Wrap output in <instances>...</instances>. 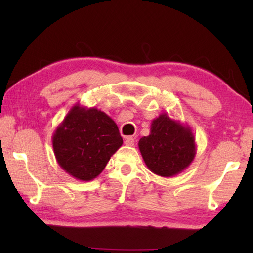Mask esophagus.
I'll return each mask as SVG.
<instances>
[{
    "mask_svg": "<svg viewBox=\"0 0 253 253\" xmlns=\"http://www.w3.org/2000/svg\"><path fill=\"white\" fill-rule=\"evenodd\" d=\"M135 144V138L131 136H128L125 138V145L126 146H134Z\"/></svg>",
    "mask_w": 253,
    "mask_h": 253,
    "instance_id": "obj_1",
    "label": "esophagus"
}]
</instances>
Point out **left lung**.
Returning <instances> with one entry per match:
<instances>
[{
    "instance_id": "left-lung-1",
    "label": "left lung",
    "mask_w": 253,
    "mask_h": 253,
    "mask_svg": "<svg viewBox=\"0 0 253 253\" xmlns=\"http://www.w3.org/2000/svg\"><path fill=\"white\" fill-rule=\"evenodd\" d=\"M138 147L147 169L162 177L182 173L196 155L195 137L191 127L166 114L153 119L151 132L139 139Z\"/></svg>"
}]
</instances>
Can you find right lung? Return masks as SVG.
Listing matches in <instances>:
<instances>
[{
    "label": "right lung",
    "mask_w": 253,
    "mask_h": 253,
    "mask_svg": "<svg viewBox=\"0 0 253 253\" xmlns=\"http://www.w3.org/2000/svg\"><path fill=\"white\" fill-rule=\"evenodd\" d=\"M123 145L113 119L91 107H72L52 135L55 160L63 170L79 181L96 178Z\"/></svg>",
    "instance_id": "add662e5"
}]
</instances>
